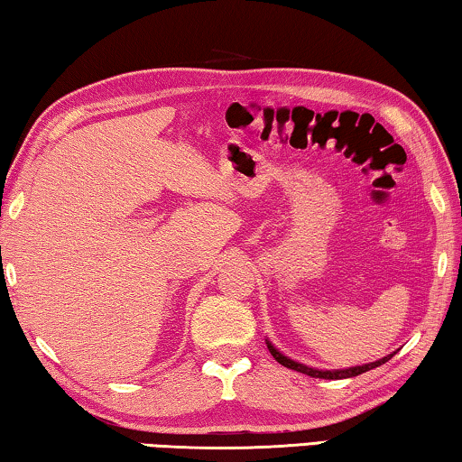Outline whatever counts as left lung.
<instances>
[{
    "label": "left lung",
    "instance_id": "obj_1",
    "mask_svg": "<svg viewBox=\"0 0 462 462\" xmlns=\"http://www.w3.org/2000/svg\"><path fill=\"white\" fill-rule=\"evenodd\" d=\"M266 345H268V351H271L273 357H274L276 361H279L281 365L289 367V370H295V372L308 374V375H311V378H324V380H343V378H353V375H359V374H364V372H370V370H374V367H378V365H382V364H386V361L394 355V353H393V355H388V357H382V359H378V361H372V364H365V365H355V367H349V370H316V367H308V365L300 364V361H293V359L285 357V355H282L279 349H276V346L271 343V340H266Z\"/></svg>",
    "mask_w": 462,
    "mask_h": 462
}]
</instances>
